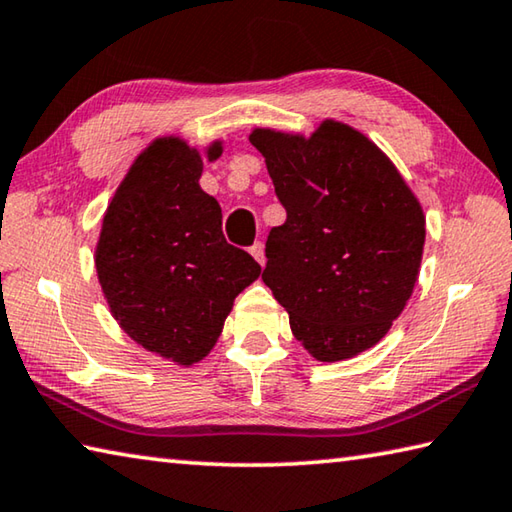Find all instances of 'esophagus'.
<instances>
[{
	"label": "esophagus",
	"instance_id": "esophagus-1",
	"mask_svg": "<svg viewBox=\"0 0 512 512\" xmlns=\"http://www.w3.org/2000/svg\"><path fill=\"white\" fill-rule=\"evenodd\" d=\"M248 250H250V255H253V257L257 259L259 266L266 264V253H264V244H262V241H255V244L250 246Z\"/></svg>",
	"mask_w": 512,
	"mask_h": 512
}]
</instances>
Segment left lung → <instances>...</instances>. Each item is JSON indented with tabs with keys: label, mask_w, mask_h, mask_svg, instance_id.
<instances>
[{
	"label": "left lung",
	"mask_w": 512,
	"mask_h": 512,
	"mask_svg": "<svg viewBox=\"0 0 512 512\" xmlns=\"http://www.w3.org/2000/svg\"><path fill=\"white\" fill-rule=\"evenodd\" d=\"M286 221L266 241L262 280L297 342L320 362L378 345L412 297L425 215L389 156L340 120L309 136L255 127Z\"/></svg>",
	"instance_id": "left-lung-1"
}]
</instances>
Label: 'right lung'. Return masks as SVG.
<instances>
[{
  "label": "right lung",
  "mask_w": 512,
  "mask_h": 512,
  "mask_svg": "<svg viewBox=\"0 0 512 512\" xmlns=\"http://www.w3.org/2000/svg\"><path fill=\"white\" fill-rule=\"evenodd\" d=\"M224 141L190 145L156 136L111 197L96 244V273L109 311L136 345L179 367L208 356L235 297L262 275L221 232V208L201 190L203 159Z\"/></svg>",
  "instance_id": "1"
}]
</instances>
